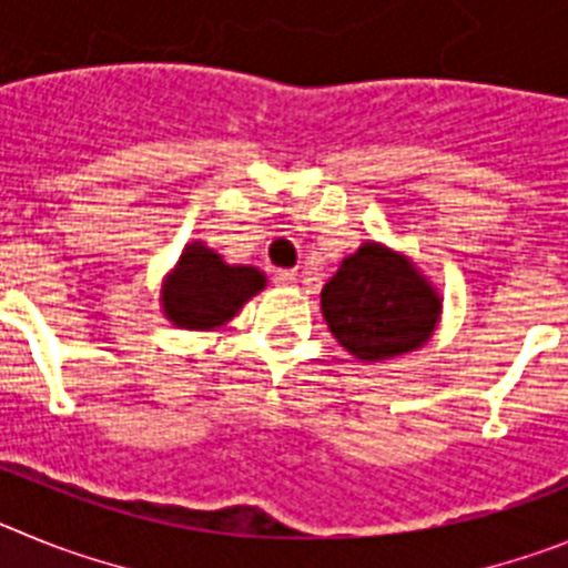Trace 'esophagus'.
Listing matches in <instances>:
<instances>
[{
  "mask_svg": "<svg viewBox=\"0 0 568 568\" xmlns=\"http://www.w3.org/2000/svg\"><path fill=\"white\" fill-rule=\"evenodd\" d=\"M273 281H275V284H278V287H293V284H295V281H298V278H295L293 270H275Z\"/></svg>",
  "mask_w": 568,
  "mask_h": 568,
  "instance_id": "34e87169",
  "label": "esophagus"
}]
</instances>
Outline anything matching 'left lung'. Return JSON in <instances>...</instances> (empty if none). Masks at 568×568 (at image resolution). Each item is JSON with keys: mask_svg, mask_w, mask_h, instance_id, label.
<instances>
[{"mask_svg": "<svg viewBox=\"0 0 568 568\" xmlns=\"http://www.w3.org/2000/svg\"><path fill=\"white\" fill-rule=\"evenodd\" d=\"M329 333L364 361L418 349L435 329L440 301L413 264L381 244L344 258L321 290Z\"/></svg>", "mask_w": 568, "mask_h": 568, "instance_id": "1", "label": "left lung"}]
</instances>
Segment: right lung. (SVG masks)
Instances as JSON below:
<instances>
[{
  "label": "right lung",
  "mask_w": 568,
  "mask_h": 568,
  "mask_svg": "<svg viewBox=\"0 0 568 568\" xmlns=\"http://www.w3.org/2000/svg\"><path fill=\"white\" fill-rule=\"evenodd\" d=\"M261 287H264V275L258 270L230 267L213 250L190 244L175 273L164 284V313L179 327H219L233 318L241 304Z\"/></svg>",
  "instance_id": "right-lung-1"
}]
</instances>
